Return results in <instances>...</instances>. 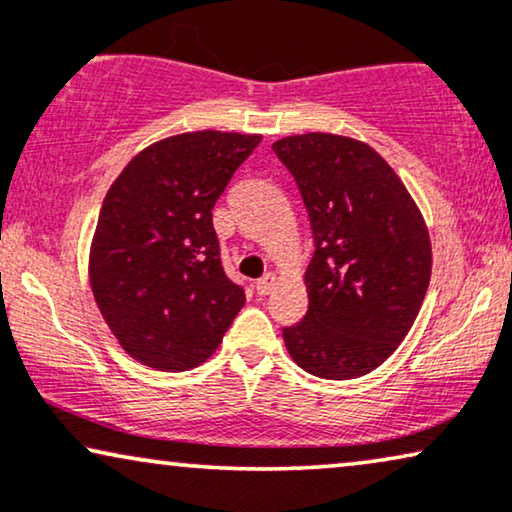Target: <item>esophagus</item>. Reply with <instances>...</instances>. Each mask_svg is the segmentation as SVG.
<instances>
[{
    "label": "esophagus",
    "mask_w": 512,
    "mask_h": 512,
    "mask_svg": "<svg viewBox=\"0 0 512 512\" xmlns=\"http://www.w3.org/2000/svg\"><path fill=\"white\" fill-rule=\"evenodd\" d=\"M276 285H278L276 274H267L257 281V292H260V295H271V292L276 290Z\"/></svg>",
    "instance_id": "34e87169"
}]
</instances>
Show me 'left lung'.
Masks as SVG:
<instances>
[{
	"instance_id": "left-lung-1",
	"label": "left lung",
	"mask_w": 512,
	"mask_h": 512,
	"mask_svg": "<svg viewBox=\"0 0 512 512\" xmlns=\"http://www.w3.org/2000/svg\"><path fill=\"white\" fill-rule=\"evenodd\" d=\"M274 149L311 220L309 311L285 327L292 360L320 379H356L398 349L424 304L433 252L424 215L363 140L304 133Z\"/></svg>"
}]
</instances>
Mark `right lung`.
I'll return each mask as SVG.
<instances>
[{
  "label": "right lung",
  "mask_w": 512,
  "mask_h": 512,
  "mask_svg": "<svg viewBox=\"0 0 512 512\" xmlns=\"http://www.w3.org/2000/svg\"><path fill=\"white\" fill-rule=\"evenodd\" d=\"M257 133L192 131L133 156L102 201L88 283L128 356L161 372L206 363L245 304L220 262L213 208Z\"/></svg>",
  "instance_id": "obj_1"
}]
</instances>
